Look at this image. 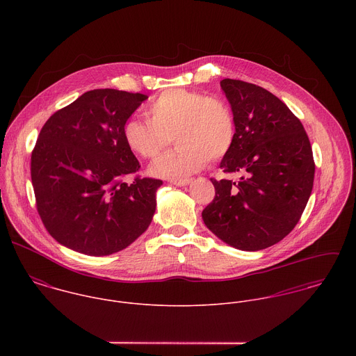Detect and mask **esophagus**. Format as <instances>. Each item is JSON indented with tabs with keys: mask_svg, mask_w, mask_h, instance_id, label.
<instances>
[{
	"mask_svg": "<svg viewBox=\"0 0 356 356\" xmlns=\"http://www.w3.org/2000/svg\"><path fill=\"white\" fill-rule=\"evenodd\" d=\"M191 182H192V179H179V181H171V184H172V185H175V186H179V188L188 186Z\"/></svg>",
	"mask_w": 356,
	"mask_h": 356,
	"instance_id": "esophagus-1",
	"label": "esophagus"
}]
</instances>
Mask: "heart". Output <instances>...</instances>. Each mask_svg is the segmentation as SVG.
Instances as JSON below:
<instances>
[{"label": "heart", "instance_id": "obj_1", "mask_svg": "<svg viewBox=\"0 0 356 356\" xmlns=\"http://www.w3.org/2000/svg\"><path fill=\"white\" fill-rule=\"evenodd\" d=\"M148 115L151 120L129 119L123 126V140L134 154L153 159L174 137L178 148L160 156L149 167L157 178H188L204 168L209 159L225 157L236 143L232 108L200 92L168 89L148 105Z\"/></svg>", "mask_w": 356, "mask_h": 356}]
</instances>
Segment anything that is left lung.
Segmentation results:
<instances>
[{
	"label": "left lung",
	"instance_id": "obj_1",
	"mask_svg": "<svg viewBox=\"0 0 356 356\" xmlns=\"http://www.w3.org/2000/svg\"><path fill=\"white\" fill-rule=\"evenodd\" d=\"M237 137L219 167L241 172L238 184L211 179L212 203L204 208L205 226L223 243L259 251L280 243L298 225L309 199L315 164L302 122L266 89L223 79Z\"/></svg>",
	"mask_w": 356,
	"mask_h": 356
}]
</instances>
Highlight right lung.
<instances>
[{
	"instance_id": "right-lung-1",
	"label": "right lung",
	"mask_w": 356,
	"mask_h": 356,
	"mask_svg": "<svg viewBox=\"0 0 356 356\" xmlns=\"http://www.w3.org/2000/svg\"><path fill=\"white\" fill-rule=\"evenodd\" d=\"M147 99L96 89L44 124L31 154V181L40 216L61 245L89 256L112 254L149 227L163 182L122 181L140 168L123 126Z\"/></svg>"
}]
</instances>
